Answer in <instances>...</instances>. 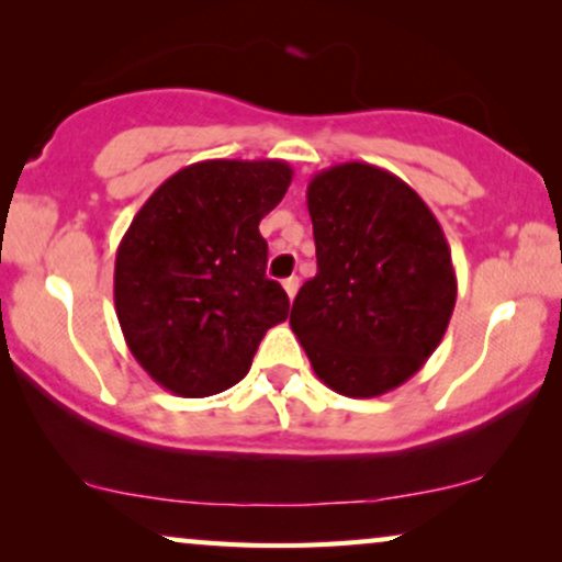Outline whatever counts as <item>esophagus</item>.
<instances>
[{
  "instance_id": "esophagus-1",
  "label": "esophagus",
  "mask_w": 562,
  "mask_h": 562,
  "mask_svg": "<svg viewBox=\"0 0 562 562\" xmlns=\"http://www.w3.org/2000/svg\"><path fill=\"white\" fill-rule=\"evenodd\" d=\"M282 288H285L288 297H290V301H293L295 293H297V288H301V280H297V277H288V280H282Z\"/></svg>"
}]
</instances>
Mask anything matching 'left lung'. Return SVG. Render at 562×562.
<instances>
[{
	"mask_svg": "<svg viewBox=\"0 0 562 562\" xmlns=\"http://www.w3.org/2000/svg\"><path fill=\"white\" fill-rule=\"evenodd\" d=\"M318 272L290 328L321 383L375 398L439 347L458 301L450 244L414 187L375 164H334L308 182Z\"/></svg>",
	"mask_w": 562,
	"mask_h": 562,
	"instance_id": "left-lung-1",
	"label": "left lung"
}]
</instances>
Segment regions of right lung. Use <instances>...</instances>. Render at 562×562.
I'll list each match as a JSON object with an SVG mask.
<instances>
[{"label":"right lung","instance_id":"1","mask_svg":"<svg viewBox=\"0 0 562 562\" xmlns=\"http://www.w3.org/2000/svg\"><path fill=\"white\" fill-rule=\"evenodd\" d=\"M282 159H207L154 190L115 257V313L154 383L182 398L228 391L269 328L288 318L267 280L259 221L285 198Z\"/></svg>","mask_w":562,"mask_h":562}]
</instances>
